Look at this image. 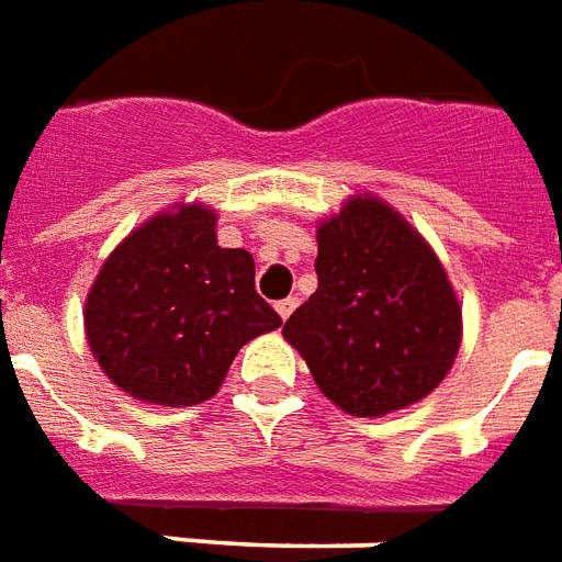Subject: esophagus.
<instances>
[{
    "label": "esophagus",
    "mask_w": 562,
    "mask_h": 562,
    "mask_svg": "<svg viewBox=\"0 0 562 562\" xmlns=\"http://www.w3.org/2000/svg\"><path fill=\"white\" fill-rule=\"evenodd\" d=\"M294 306H297V297H285V301L277 303V313H280L282 322H285V318L294 313Z\"/></svg>",
    "instance_id": "34e87169"
}]
</instances>
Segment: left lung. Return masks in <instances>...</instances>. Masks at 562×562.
<instances>
[{
  "mask_svg": "<svg viewBox=\"0 0 562 562\" xmlns=\"http://www.w3.org/2000/svg\"><path fill=\"white\" fill-rule=\"evenodd\" d=\"M318 289L282 336L315 384L355 417L414 405L459 355L461 310L438 256L381 199H351L318 226Z\"/></svg>",
  "mask_w": 562,
  "mask_h": 562,
  "instance_id": "1",
  "label": "left lung"
}]
</instances>
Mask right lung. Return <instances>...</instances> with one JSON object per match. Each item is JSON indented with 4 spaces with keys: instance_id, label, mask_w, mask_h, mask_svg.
<instances>
[{
    "instance_id": "right-lung-1",
    "label": "right lung",
    "mask_w": 562,
    "mask_h": 562,
    "mask_svg": "<svg viewBox=\"0 0 562 562\" xmlns=\"http://www.w3.org/2000/svg\"><path fill=\"white\" fill-rule=\"evenodd\" d=\"M214 211L184 205L127 235L91 285V355L124 393L166 408L220 390L240 345L282 318L256 292L247 249H223Z\"/></svg>"
}]
</instances>
